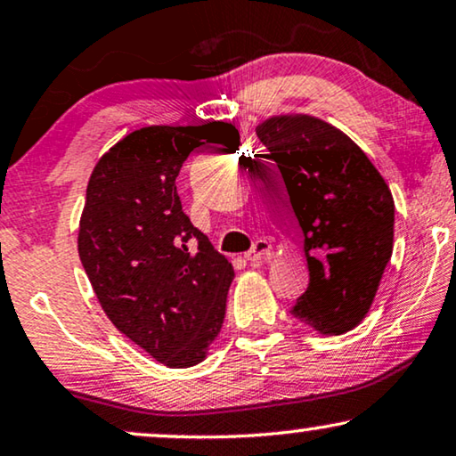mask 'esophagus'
I'll return each instance as SVG.
<instances>
[{
  "label": "esophagus",
  "mask_w": 456,
  "mask_h": 456,
  "mask_svg": "<svg viewBox=\"0 0 456 456\" xmlns=\"http://www.w3.org/2000/svg\"><path fill=\"white\" fill-rule=\"evenodd\" d=\"M271 243H268L266 240H258L252 246V249L249 252H246V260L252 262V265H258V262H265L271 258Z\"/></svg>",
  "instance_id": "1"
}]
</instances>
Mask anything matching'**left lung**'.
<instances>
[{
	"label": "left lung",
	"mask_w": 456,
	"mask_h": 456,
	"mask_svg": "<svg viewBox=\"0 0 456 456\" xmlns=\"http://www.w3.org/2000/svg\"><path fill=\"white\" fill-rule=\"evenodd\" d=\"M256 134L305 237L310 283L291 316L341 335L368 314L393 254V194L354 140L322 119L274 118Z\"/></svg>",
	"instance_id": "obj_1"
}]
</instances>
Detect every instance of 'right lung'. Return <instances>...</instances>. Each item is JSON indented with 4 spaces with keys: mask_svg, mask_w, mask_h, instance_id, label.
I'll list each match as a JSON object with an SVG mask.
<instances>
[{
    "mask_svg": "<svg viewBox=\"0 0 456 456\" xmlns=\"http://www.w3.org/2000/svg\"><path fill=\"white\" fill-rule=\"evenodd\" d=\"M231 124L151 126L94 167L78 254L109 320L169 368L202 362L225 320L233 266L182 210L177 175L196 149L235 151Z\"/></svg>",
    "mask_w": 456,
    "mask_h": 456,
    "instance_id": "obj_1",
    "label": "right lung"
}]
</instances>
